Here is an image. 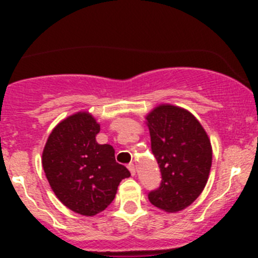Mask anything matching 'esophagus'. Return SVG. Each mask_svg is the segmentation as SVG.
<instances>
[{
	"instance_id": "obj_1",
	"label": "esophagus",
	"mask_w": 258,
	"mask_h": 258,
	"mask_svg": "<svg viewBox=\"0 0 258 258\" xmlns=\"http://www.w3.org/2000/svg\"><path fill=\"white\" fill-rule=\"evenodd\" d=\"M127 167H128L130 172H131V175H132V176H135V175H136V167H135V165H134V163H130V165L127 166Z\"/></svg>"
}]
</instances>
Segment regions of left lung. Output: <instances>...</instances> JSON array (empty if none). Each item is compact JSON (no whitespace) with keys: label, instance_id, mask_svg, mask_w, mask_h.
Listing matches in <instances>:
<instances>
[{"label":"left lung","instance_id":"left-lung-1","mask_svg":"<svg viewBox=\"0 0 258 258\" xmlns=\"http://www.w3.org/2000/svg\"><path fill=\"white\" fill-rule=\"evenodd\" d=\"M146 119L151 150L162 176L148 200L166 212H177L189 206L206 186L212 165L210 139L196 117L177 106L160 105Z\"/></svg>","mask_w":258,"mask_h":258}]
</instances>
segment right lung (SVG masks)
I'll use <instances>...</instances> for the list:
<instances>
[{"instance_id": "1", "label": "right lung", "mask_w": 258, "mask_h": 258, "mask_svg": "<svg viewBox=\"0 0 258 258\" xmlns=\"http://www.w3.org/2000/svg\"><path fill=\"white\" fill-rule=\"evenodd\" d=\"M98 132L92 114L77 112L54 127L42 153L43 171L57 199L83 216L105 210L119 182L131 176L116 162L112 146L97 144Z\"/></svg>"}]
</instances>
